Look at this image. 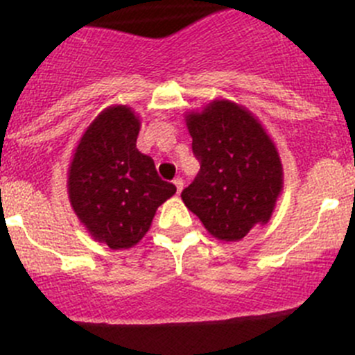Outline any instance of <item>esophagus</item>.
Here are the masks:
<instances>
[{
  "instance_id": "obj_1",
  "label": "esophagus",
  "mask_w": 355,
  "mask_h": 355,
  "mask_svg": "<svg viewBox=\"0 0 355 355\" xmlns=\"http://www.w3.org/2000/svg\"><path fill=\"white\" fill-rule=\"evenodd\" d=\"M174 184H176L178 193H181V191H182V186H184V182H182V179H181V178H176V179H174Z\"/></svg>"
}]
</instances>
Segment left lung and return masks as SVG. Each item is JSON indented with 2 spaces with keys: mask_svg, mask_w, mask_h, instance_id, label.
I'll use <instances>...</instances> for the list:
<instances>
[{
  "mask_svg": "<svg viewBox=\"0 0 355 355\" xmlns=\"http://www.w3.org/2000/svg\"><path fill=\"white\" fill-rule=\"evenodd\" d=\"M186 126L200 173L182 189V202L211 236L241 241L270 220L284 188L275 144L246 107L231 101L189 112Z\"/></svg>",
  "mask_w": 355,
  "mask_h": 355,
  "instance_id": "1",
  "label": "left lung"
}]
</instances>
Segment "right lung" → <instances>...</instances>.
<instances>
[{
    "mask_svg": "<svg viewBox=\"0 0 355 355\" xmlns=\"http://www.w3.org/2000/svg\"><path fill=\"white\" fill-rule=\"evenodd\" d=\"M140 119L128 105L104 109L73 153L68 195L90 236L111 250H128L150 229L157 208L176 193L152 157L138 152Z\"/></svg>",
    "mask_w": 355,
    "mask_h": 355,
    "instance_id": "add662e5",
    "label": "right lung"
}]
</instances>
